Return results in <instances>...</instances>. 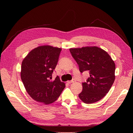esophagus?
<instances>
[{
	"instance_id": "34e87169",
	"label": "esophagus",
	"mask_w": 133,
	"mask_h": 133,
	"mask_svg": "<svg viewBox=\"0 0 133 133\" xmlns=\"http://www.w3.org/2000/svg\"><path fill=\"white\" fill-rule=\"evenodd\" d=\"M75 82V80L74 79H72L71 80H70V81H68V83L70 84V83H74V82Z\"/></svg>"
}]
</instances>
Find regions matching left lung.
I'll return each mask as SVG.
<instances>
[{
	"label": "left lung",
	"instance_id": "obj_1",
	"mask_svg": "<svg viewBox=\"0 0 133 133\" xmlns=\"http://www.w3.org/2000/svg\"><path fill=\"white\" fill-rule=\"evenodd\" d=\"M77 63L79 71H89L90 76L82 83L83 90L79 97L86 104L101 100L110 89L115 80V65L110 55L97 46L69 49Z\"/></svg>",
	"mask_w": 133,
	"mask_h": 133
}]
</instances>
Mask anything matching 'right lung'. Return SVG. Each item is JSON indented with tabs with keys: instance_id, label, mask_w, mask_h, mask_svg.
Returning a JSON list of instances; mask_svg holds the SVG:
<instances>
[{
	"instance_id": "right-lung-1",
	"label": "right lung",
	"mask_w": 133,
	"mask_h": 133,
	"mask_svg": "<svg viewBox=\"0 0 133 133\" xmlns=\"http://www.w3.org/2000/svg\"><path fill=\"white\" fill-rule=\"evenodd\" d=\"M61 50L49 45L38 46L23 60L21 79L28 94L35 101L46 105L54 103L65 88L59 76L54 81L50 80Z\"/></svg>"
}]
</instances>
